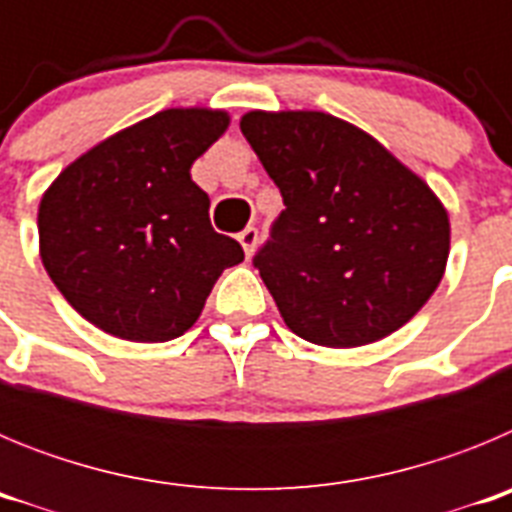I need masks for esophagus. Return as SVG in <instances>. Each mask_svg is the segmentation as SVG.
<instances>
[{"label":"esophagus","instance_id":"1","mask_svg":"<svg viewBox=\"0 0 512 512\" xmlns=\"http://www.w3.org/2000/svg\"><path fill=\"white\" fill-rule=\"evenodd\" d=\"M238 241H241L243 251H246V256L251 259L256 246H259V230L253 228V225H248V228H243L241 233H238Z\"/></svg>","mask_w":512,"mask_h":512}]
</instances>
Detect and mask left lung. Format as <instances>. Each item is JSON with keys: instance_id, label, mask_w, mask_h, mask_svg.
<instances>
[{"instance_id": "1", "label": "left lung", "mask_w": 512, "mask_h": 512, "mask_svg": "<svg viewBox=\"0 0 512 512\" xmlns=\"http://www.w3.org/2000/svg\"><path fill=\"white\" fill-rule=\"evenodd\" d=\"M241 130L284 200L253 266L289 330L354 348L408 323L449 259V215L431 187L325 112L256 110Z\"/></svg>"}]
</instances>
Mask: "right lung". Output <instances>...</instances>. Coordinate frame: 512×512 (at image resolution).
<instances>
[{
  "label": "right lung",
  "mask_w": 512,
  "mask_h": 512,
  "mask_svg": "<svg viewBox=\"0 0 512 512\" xmlns=\"http://www.w3.org/2000/svg\"><path fill=\"white\" fill-rule=\"evenodd\" d=\"M220 110H164L58 174L38 210L40 259L79 315L138 343L179 338L200 318L241 243L210 225L192 164L228 128Z\"/></svg>",
  "instance_id": "obj_1"
}]
</instances>
